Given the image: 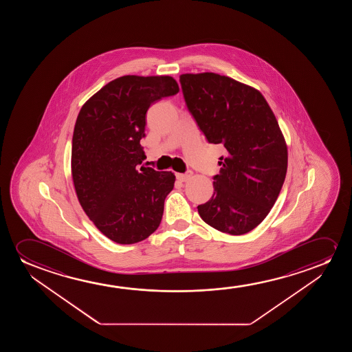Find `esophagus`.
Wrapping results in <instances>:
<instances>
[{
    "mask_svg": "<svg viewBox=\"0 0 352 352\" xmlns=\"http://www.w3.org/2000/svg\"><path fill=\"white\" fill-rule=\"evenodd\" d=\"M192 177V172L191 170H186L185 173L177 174V178L180 180V182H188V179Z\"/></svg>",
    "mask_w": 352,
    "mask_h": 352,
    "instance_id": "1",
    "label": "esophagus"
}]
</instances>
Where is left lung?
<instances>
[{"instance_id": "obj_1", "label": "left lung", "mask_w": 352, "mask_h": 352, "mask_svg": "<svg viewBox=\"0 0 352 352\" xmlns=\"http://www.w3.org/2000/svg\"><path fill=\"white\" fill-rule=\"evenodd\" d=\"M188 111L210 144H222L212 198L198 206L209 226L232 236L265 220L287 170V148L265 97L254 87L215 74H182Z\"/></svg>"}]
</instances>
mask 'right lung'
I'll return each mask as SVG.
<instances>
[{
  "label": "right lung",
  "mask_w": 352,
  "mask_h": 352,
  "mask_svg": "<svg viewBox=\"0 0 352 352\" xmlns=\"http://www.w3.org/2000/svg\"><path fill=\"white\" fill-rule=\"evenodd\" d=\"M179 92L168 76H124L82 107L72 138V178L84 212L118 244H135L157 230L175 175L140 167V140L151 104Z\"/></svg>",
  "instance_id": "1"
}]
</instances>
